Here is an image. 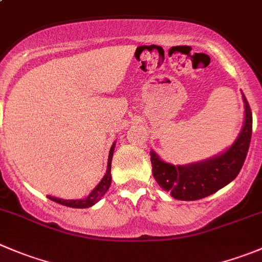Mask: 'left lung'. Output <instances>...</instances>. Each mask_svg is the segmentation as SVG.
I'll use <instances>...</instances> for the list:
<instances>
[{
	"label": "left lung",
	"instance_id": "8db88e82",
	"mask_svg": "<svg viewBox=\"0 0 262 262\" xmlns=\"http://www.w3.org/2000/svg\"><path fill=\"white\" fill-rule=\"evenodd\" d=\"M242 97L245 102L242 130L234 143L223 154L201 162L175 166L162 161L154 151L149 152L154 178L175 200L195 201L205 199L229 184L239 174L252 136V113L243 93Z\"/></svg>",
	"mask_w": 262,
	"mask_h": 262
}]
</instances>
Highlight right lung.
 <instances>
[{"label":"right lung","mask_w":262,"mask_h":262,"mask_svg":"<svg viewBox=\"0 0 262 262\" xmlns=\"http://www.w3.org/2000/svg\"><path fill=\"white\" fill-rule=\"evenodd\" d=\"M114 148H115V143H114L110 148V154H108V160H107V170H106L105 177H103L102 180L98 183L97 187L90 193V195H88L87 199L62 200V199H58V197H52V195L50 194L47 195V199H50L51 201L56 202V204L63 205V206H68V207H73V209H87V207H91L95 204H97V202L102 199V195L107 192V189L111 185V160H113Z\"/></svg>","instance_id":"right-lung-1"}]
</instances>
